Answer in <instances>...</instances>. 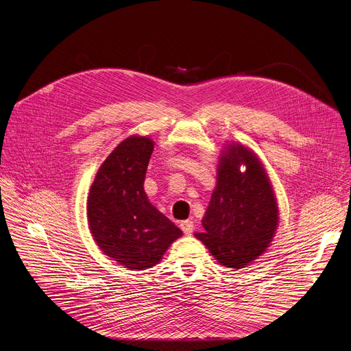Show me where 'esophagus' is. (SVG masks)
Returning <instances> with one entry per match:
<instances>
[{
  "label": "esophagus",
  "instance_id": "34e87169",
  "mask_svg": "<svg viewBox=\"0 0 351 351\" xmlns=\"http://www.w3.org/2000/svg\"><path fill=\"white\" fill-rule=\"evenodd\" d=\"M180 228L182 231L186 234V235H190L193 232V228H195V224L192 219H186V221H182L180 222Z\"/></svg>",
  "mask_w": 351,
  "mask_h": 351
}]
</instances>
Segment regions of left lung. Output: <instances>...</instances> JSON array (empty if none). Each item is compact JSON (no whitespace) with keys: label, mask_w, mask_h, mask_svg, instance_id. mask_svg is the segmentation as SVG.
<instances>
[{"label":"left lung","mask_w":351,"mask_h":351,"mask_svg":"<svg viewBox=\"0 0 351 351\" xmlns=\"http://www.w3.org/2000/svg\"><path fill=\"white\" fill-rule=\"evenodd\" d=\"M241 165L247 167L245 173L239 171ZM277 222V203L259 159L242 145H231L221 156L204 231L195 237L219 263L241 269L265 252Z\"/></svg>","instance_id":"obj_1"}]
</instances>
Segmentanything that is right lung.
Here are the masks:
<instances>
[{
	"mask_svg": "<svg viewBox=\"0 0 351 351\" xmlns=\"http://www.w3.org/2000/svg\"><path fill=\"white\" fill-rule=\"evenodd\" d=\"M152 149L148 137L125 138L99 168L88 196L89 230L98 246L106 256L136 270L156 265L182 235L144 192Z\"/></svg>",
	"mask_w": 351,
	"mask_h": 351,
	"instance_id": "obj_1",
	"label": "right lung"
}]
</instances>
